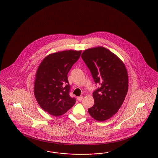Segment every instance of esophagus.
I'll list each match as a JSON object with an SVG mask.
<instances>
[{"label": "esophagus", "instance_id": "esophagus-1", "mask_svg": "<svg viewBox=\"0 0 158 158\" xmlns=\"http://www.w3.org/2000/svg\"><path fill=\"white\" fill-rule=\"evenodd\" d=\"M83 97L82 96H81V97H77V99H78V101H81V100L83 99Z\"/></svg>", "mask_w": 158, "mask_h": 158}]
</instances>
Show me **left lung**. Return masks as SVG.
I'll return each instance as SVG.
<instances>
[{"label": "left lung", "instance_id": "1", "mask_svg": "<svg viewBox=\"0 0 158 158\" xmlns=\"http://www.w3.org/2000/svg\"><path fill=\"white\" fill-rule=\"evenodd\" d=\"M81 58L89 69L95 84L94 105L88 109L90 115L98 121L111 118L123 103L128 90V76L123 61L102 47L85 50Z\"/></svg>", "mask_w": 158, "mask_h": 158}]
</instances>
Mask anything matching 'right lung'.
I'll return each mask as SVG.
<instances>
[{"label": "right lung", "instance_id": "1", "mask_svg": "<svg viewBox=\"0 0 158 158\" xmlns=\"http://www.w3.org/2000/svg\"><path fill=\"white\" fill-rule=\"evenodd\" d=\"M81 53L69 50L52 53L47 56L39 66L34 95L39 105L51 115H62L75 103V98L69 95L71 87L67 75Z\"/></svg>", "mask_w": 158, "mask_h": 158}]
</instances>
